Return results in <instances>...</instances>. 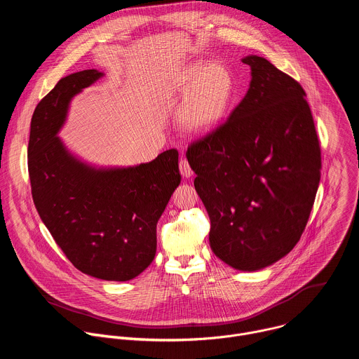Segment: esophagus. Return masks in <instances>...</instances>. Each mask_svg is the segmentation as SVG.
<instances>
[{
  "label": "esophagus",
  "instance_id": "esophagus-1",
  "mask_svg": "<svg viewBox=\"0 0 359 359\" xmlns=\"http://www.w3.org/2000/svg\"><path fill=\"white\" fill-rule=\"evenodd\" d=\"M179 168H180V173H182L183 177L189 179V177L193 176V170H191V168H190V165H189V162L186 159H180Z\"/></svg>",
  "mask_w": 359,
  "mask_h": 359
}]
</instances>
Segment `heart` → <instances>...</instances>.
Masks as SVG:
<instances>
[{
  "label": "heart",
  "instance_id": "1",
  "mask_svg": "<svg viewBox=\"0 0 359 359\" xmlns=\"http://www.w3.org/2000/svg\"><path fill=\"white\" fill-rule=\"evenodd\" d=\"M180 90L187 93L180 108V123L191 133H204L224 118L234 92L231 72L220 64H194L180 79Z\"/></svg>",
  "mask_w": 359,
  "mask_h": 359
}]
</instances>
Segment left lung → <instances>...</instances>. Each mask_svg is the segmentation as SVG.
Returning a JSON list of instances; mask_svg holds the SVG:
<instances>
[{
  "label": "left lung",
  "instance_id": "left-lung-1",
  "mask_svg": "<svg viewBox=\"0 0 359 359\" xmlns=\"http://www.w3.org/2000/svg\"><path fill=\"white\" fill-rule=\"evenodd\" d=\"M250 88L227 121L190 143L194 189L210 217V247L240 271L287 255L309 222L321 147L302 86L257 55Z\"/></svg>",
  "mask_w": 359,
  "mask_h": 359
}]
</instances>
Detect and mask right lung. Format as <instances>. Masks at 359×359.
<instances>
[{"mask_svg": "<svg viewBox=\"0 0 359 359\" xmlns=\"http://www.w3.org/2000/svg\"><path fill=\"white\" fill-rule=\"evenodd\" d=\"M104 74L85 69L62 78L36 105L28 143V172L38 215L67 259L82 273L128 281L155 259L156 224L180 183L179 153L149 163L93 168L57 136L71 99Z\"/></svg>", "mask_w": 359, "mask_h": 359, "instance_id": "1", "label": "right lung"}]
</instances>
